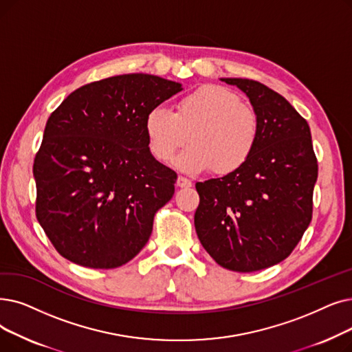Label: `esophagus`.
Here are the masks:
<instances>
[{"instance_id":"1","label":"esophagus","mask_w":352,"mask_h":352,"mask_svg":"<svg viewBox=\"0 0 352 352\" xmlns=\"http://www.w3.org/2000/svg\"><path fill=\"white\" fill-rule=\"evenodd\" d=\"M177 186H178L179 188H190V187H192V182H191V179L179 175V177L177 178Z\"/></svg>"}]
</instances>
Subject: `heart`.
I'll use <instances>...</instances> for the list:
<instances>
[{
    "instance_id": "obj_1",
    "label": "heart",
    "mask_w": 352,
    "mask_h": 352,
    "mask_svg": "<svg viewBox=\"0 0 352 352\" xmlns=\"http://www.w3.org/2000/svg\"><path fill=\"white\" fill-rule=\"evenodd\" d=\"M149 149L158 161L168 162L188 141L192 145L175 164L184 171L232 174L254 154L261 124L252 106L233 90L204 85L182 95L175 111L154 108L145 116Z\"/></svg>"
}]
</instances>
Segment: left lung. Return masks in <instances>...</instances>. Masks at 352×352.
<instances>
[{
  "label": "left lung",
  "instance_id": "1",
  "mask_svg": "<svg viewBox=\"0 0 352 352\" xmlns=\"http://www.w3.org/2000/svg\"><path fill=\"white\" fill-rule=\"evenodd\" d=\"M221 80L248 95L261 136L240 170L197 182L194 224L220 266L256 272L285 261L308 228L318 161L308 122L278 91L252 79Z\"/></svg>",
  "mask_w": 352,
  "mask_h": 352
}]
</instances>
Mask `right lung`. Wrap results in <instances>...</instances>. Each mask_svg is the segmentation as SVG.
Instances as JSON below:
<instances>
[{
  "instance_id": "right-lung-1",
  "label": "right lung",
  "mask_w": 352,
  "mask_h": 352,
  "mask_svg": "<svg viewBox=\"0 0 352 352\" xmlns=\"http://www.w3.org/2000/svg\"><path fill=\"white\" fill-rule=\"evenodd\" d=\"M181 91L158 76L91 82L50 115L37 151L36 217L54 249L91 269H115L146 244L177 174L152 157L145 116Z\"/></svg>"
}]
</instances>
